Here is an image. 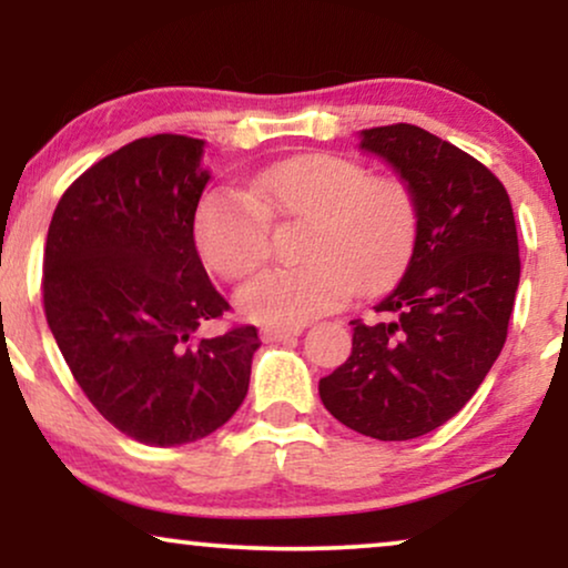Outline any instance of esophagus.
Wrapping results in <instances>:
<instances>
[{
    "mask_svg": "<svg viewBox=\"0 0 568 568\" xmlns=\"http://www.w3.org/2000/svg\"><path fill=\"white\" fill-rule=\"evenodd\" d=\"M263 338L266 341H286L292 336H300L302 333V325H292V328H278V325H268V328H263Z\"/></svg>",
    "mask_w": 568,
    "mask_h": 568,
    "instance_id": "34e87169",
    "label": "esophagus"
}]
</instances>
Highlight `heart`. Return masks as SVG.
I'll list each match as a JSON object with an SVG mask.
<instances>
[{"instance_id": "b5f03b06", "label": "heart", "mask_w": 568, "mask_h": 568, "mask_svg": "<svg viewBox=\"0 0 568 568\" xmlns=\"http://www.w3.org/2000/svg\"><path fill=\"white\" fill-rule=\"evenodd\" d=\"M310 222L300 268H274L237 294L251 321L302 325L359 290H377L406 263L416 237V201L390 175L359 162L305 152L247 181L245 193L214 191L199 201L193 240L201 261L224 282H243L271 253L268 220Z\"/></svg>"}]
</instances>
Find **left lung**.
<instances>
[{"label":"left lung","mask_w":568,"mask_h":568,"mask_svg":"<svg viewBox=\"0 0 568 568\" xmlns=\"http://www.w3.org/2000/svg\"><path fill=\"white\" fill-rule=\"evenodd\" d=\"M416 201V240L400 282L352 321V356L321 379L323 406L364 437L416 439L473 398L507 341L519 284L509 193L468 152L393 123L362 131Z\"/></svg>","instance_id":"left-lung-1"}]
</instances>
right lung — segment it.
Wrapping results in <instances>:
<instances>
[{
    "instance_id": "add662e5",
    "label": "right lung",
    "mask_w": 568,
    "mask_h": 568,
    "mask_svg": "<svg viewBox=\"0 0 568 568\" xmlns=\"http://www.w3.org/2000/svg\"><path fill=\"white\" fill-rule=\"evenodd\" d=\"M204 139H136L84 170L51 216L49 328L92 406L126 437H209L245 400L255 325L193 338L230 305L209 282L193 214L209 183Z\"/></svg>"
}]
</instances>
